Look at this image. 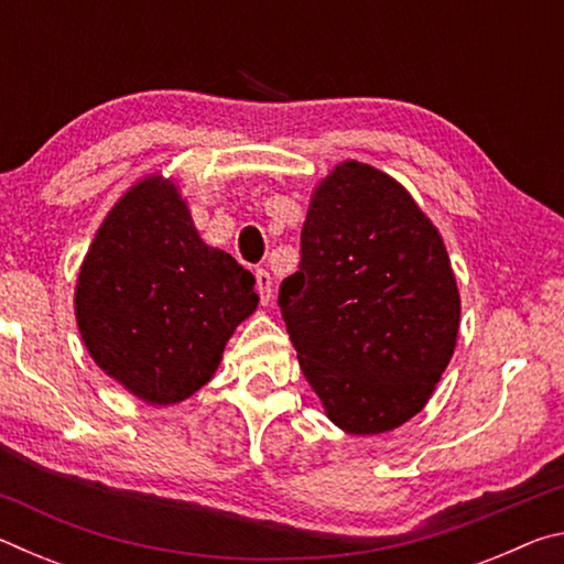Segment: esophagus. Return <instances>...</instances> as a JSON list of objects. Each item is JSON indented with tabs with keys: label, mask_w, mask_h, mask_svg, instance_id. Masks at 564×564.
Here are the masks:
<instances>
[{
	"label": "esophagus",
	"mask_w": 564,
	"mask_h": 564,
	"mask_svg": "<svg viewBox=\"0 0 564 564\" xmlns=\"http://www.w3.org/2000/svg\"><path fill=\"white\" fill-rule=\"evenodd\" d=\"M256 289H259V295H261V303L269 305L273 301V279L271 273L265 269H259L256 271Z\"/></svg>",
	"instance_id": "1"
}]
</instances>
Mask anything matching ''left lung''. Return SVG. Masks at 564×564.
I'll return each instance as SVG.
<instances>
[{
	"label": "left lung",
	"mask_w": 564,
	"mask_h": 564,
	"mask_svg": "<svg viewBox=\"0 0 564 564\" xmlns=\"http://www.w3.org/2000/svg\"><path fill=\"white\" fill-rule=\"evenodd\" d=\"M281 316L330 423L378 435L425 408L453 358L460 293L413 196L360 161L313 191Z\"/></svg>",
	"instance_id": "1"
}]
</instances>
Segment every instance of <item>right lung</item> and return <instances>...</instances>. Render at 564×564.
<instances>
[{
	"label": "right lung",
	"mask_w": 564,
	"mask_h": 564,
	"mask_svg": "<svg viewBox=\"0 0 564 564\" xmlns=\"http://www.w3.org/2000/svg\"><path fill=\"white\" fill-rule=\"evenodd\" d=\"M256 279L202 241L176 184L147 176L104 218L79 269L74 313L94 362L151 405L206 386L259 305Z\"/></svg>",
	"instance_id": "add662e5"
}]
</instances>
